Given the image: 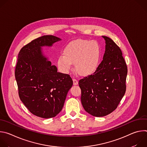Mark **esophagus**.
Returning a JSON list of instances; mask_svg holds the SVG:
<instances>
[{"mask_svg": "<svg viewBox=\"0 0 147 147\" xmlns=\"http://www.w3.org/2000/svg\"><path fill=\"white\" fill-rule=\"evenodd\" d=\"M73 84H74V86H77V85H78V81H77L76 79L73 78Z\"/></svg>", "mask_w": 147, "mask_h": 147, "instance_id": "34e87169", "label": "esophagus"}]
</instances>
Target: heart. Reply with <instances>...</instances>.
I'll return each mask as SVG.
<instances>
[{"mask_svg": "<svg viewBox=\"0 0 147 147\" xmlns=\"http://www.w3.org/2000/svg\"><path fill=\"white\" fill-rule=\"evenodd\" d=\"M100 47L96 40L77 39L69 44L60 55L57 64L65 73H69L74 63L75 69L80 75H88L97 68L100 58Z\"/></svg>", "mask_w": 147, "mask_h": 147, "instance_id": "b5f03b06", "label": "heart"}]
</instances>
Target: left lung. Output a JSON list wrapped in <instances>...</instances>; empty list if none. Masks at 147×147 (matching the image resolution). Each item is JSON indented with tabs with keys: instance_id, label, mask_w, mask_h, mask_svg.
I'll return each mask as SVG.
<instances>
[{
	"instance_id": "1",
	"label": "left lung",
	"mask_w": 147,
	"mask_h": 147,
	"mask_svg": "<svg viewBox=\"0 0 147 147\" xmlns=\"http://www.w3.org/2000/svg\"><path fill=\"white\" fill-rule=\"evenodd\" d=\"M105 40V51L95 71L81 79V101L85 111L95 117L107 116L117 107L126 86L127 67L120 48L110 38Z\"/></svg>"
}]
</instances>
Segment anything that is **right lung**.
I'll use <instances>...</instances> for the list:
<instances>
[{"mask_svg":"<svg viewBox=\"0 0 147 147\" xmlns=\"http://www.w3.org/2000/svg\"><path fill=\"white\" fill-rule=\"evenodd\" d=\"M60 38H38L20 50L15 70L19 97L33 115L44 119L55 117L62 109L73 80L57 72L42 48L51 47Z\"/></svg>","mask_w":147,"mask_h":147,"instance_id":"obj_1","label":"right lung"}]
</instances>
